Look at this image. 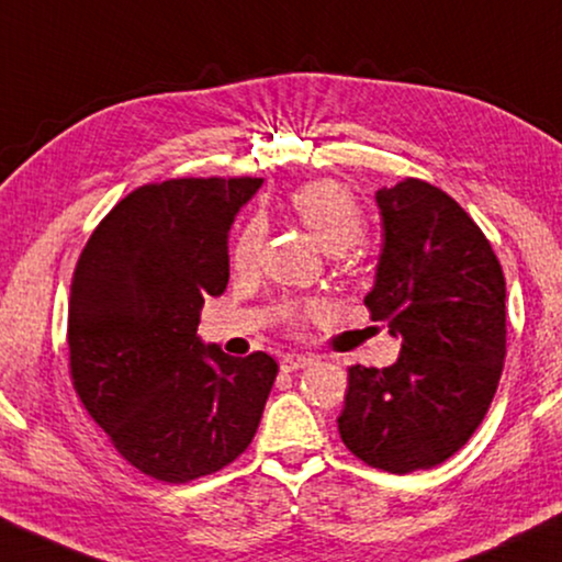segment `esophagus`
Listing matches in <instances>:
<instances>
[{
  "label": "esophagus",
  "instance_id": "34e87169",
  "mask_svg": "<svg viewBox=\"0 0 562 562\" xmlns=\"http://www.w3.org/2000/svg\"><path fill=\"white\" fill-rule=\"evenodd\" d=\"M311 357H306V353H286V357L281 359V369L283 371H293V369H304L311 364Z\"/></svg>",
  "mask_w": 562,
  "mask_h": 562
}]
</instances>
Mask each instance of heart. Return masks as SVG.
Returning a JSON list of instances; mask_svg holds the SVG:
<instances>
[{
	"label": "heart",
	"mask_w": 562,
	"mask_h": 562,
	"mask_svg": "<svg viewBox=\"0 0 562 562\" xmlns=\"http://www.w3.org/2000/svg\"><path fill=\"white\" fill-rule=\"evenodd\" d=\"M286 205L293 218L311 233V238L324 251H347V248H351L361 238V233H364V215H361L357 198L341 183H336V180H308V183H301L289 193ZM261 226L258 223H248L238 233L236 244L231 248L233 269H254L258 263V256H261ZM279 314L283 322L296 329L306 314V308H301L299 304H281Z\"/></svg>",
	"instance_id": "heart-1"
}]
</instances>
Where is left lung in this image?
<instances>
[{"label":"left lung","mask_w":562,"mask_h":562,"mask_svg":"<svg viewBox=\"0 0 562 562\" xmlns=\"http://www.w3.org/2000/svg\"><path fill=\"white\" fill-rule=\"evenodd\" d=\"M384 248L364 306L402 339L396 364L349 367L339 414L347 450L409 474L462 450L505 367V276L485 233L419 178L376 191Z\"/></svg>","instance_id":"obj_1"}]
</instances>
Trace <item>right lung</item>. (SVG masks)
Here are the masks:
<instances>
[{
  "label": "right lung",
  "instance_id": "add662e5",
  "mask_svg": "<svg viewBox=\"0 0 562 562\" xmlns=\"http://www.w3.org/2000/svg\"><path fill=\"white\" fill-rule=\"evenodd\" d=\"M261 178H170L127 193L77 258L67 314L70 379L112 447L183 485L246 452L276 359L203 347L205 296L228 286V231Z\"/></svg>",
  "mask_w": 562,
  "mask_h": 562
}]
</instances>
